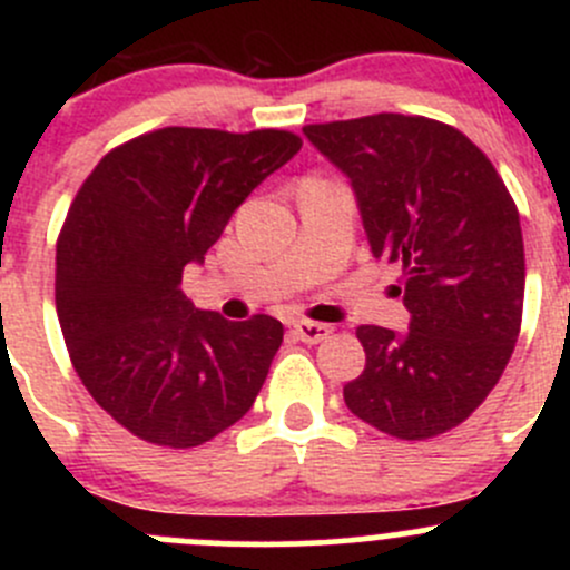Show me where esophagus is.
Here are the masks:
<instances>
[{"label": "esophagus", "mask_w": 570, "mask_h": 570, "mask_svg": "<svg viewBox=\"0 0 570 570\" xmlns=\"http://www.w3.org/2000/svg\"><path fill=\"white\" fill-rule=\"evenodd\" d=\"M292 333H295L301 342L317 344V342H322V338L331 336V325H322V322L297 320V322H292Z\"/></svg>", "instance_id": "34e87169"}]
</instances>
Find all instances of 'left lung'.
<instances>
[{
  "label": "left lung",
  "mask_w": 570,
  "mask_h": 570,
  "mask_svg": "<svg viewBox=\"0 0 570 570\" xmlns=\"http://www.w3.org/2000/svg\"><path fill=\"white\" fill-rule=\"evenodd\" d=\"M350 178L372 256L402 264L405 333L361 325L358 419L402 441L465 422L513 355L524 308L519 209L491 159L452 126L381 112L303 126Z\"/></svg>",
  "instance_id": "obj_1"
}]
</instances>
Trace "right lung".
<instances>
[{
  "label": "right lung",
  "mask_w": 570,
  "mask_h": 570,
  "mask_svg": "<svg viewBox=\"0 0 570 570\" xmlns=\"http://www.w3.org/2000/svg\"><path fill=\"white\" fill-rule=\"evenodd\" d=\"M301 146L281 129L168 126L112 148L79 187L57 239V317L85 389L137 439L198 446L262 392L284 325L200 312L181 273Z\"/></svg>",
  "instance_id": "right-lung-1"
}]
</instances>
